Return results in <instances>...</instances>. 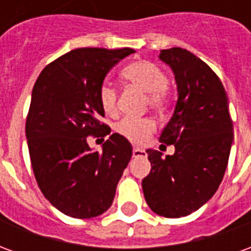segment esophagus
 Listing matches in <instances>:
<instances>
[{
	"label": "esophagus",
	"mask_w": 251,
	"mask_h": 251,
	"mask_svg": "<svg viewBox=\"0 0 251 251\" xmlns=\"http://www.w3.org/2000/svg\"><path fill=\"white\" fill-rule=\"evenodd\" d=\"M145 156H147V152L141 148H134L133 149V157H145Z\"/></svg>",
	"instance_id": "34e87169"
}]
</instances>
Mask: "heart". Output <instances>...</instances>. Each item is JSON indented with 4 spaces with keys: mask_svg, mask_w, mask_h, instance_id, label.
Listing matches in <instances>:
<instances>
[{
    "mask_svg": "<svg viewBox=\"0 0 251 251\" xmlns=\"http://www.w3.org/2000/svg\"><path fill=\"white\" fill-rule=\"evenodd\" d=\"M122 77L133 87L147 93V104L154 110L164 109L169 102L168 76L163 68L149 60H138L126 66ZM99 103L107 115L118 113V93L113 86L103 83L99 87ZM154 130V124L149 118H125L117 125L121 136L137 144L145 142Z\"/></svg>",
    "mask_w": 251,
    "mask_h": 251,
    "instance_id": "1",
    "label": "heart"
}]
</instances>
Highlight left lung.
I'll list each match as a JSON object with an SVG mask.
<instances>
[{
    "mask_svg": "<svg viewBox=\"0 0 251 251\" xmlns=\"http://www.w3.org/2000/svg\"><path fill=\"white\" fill-rule=\"evenodd\" d=\"M160 59L171 66L177 83L174 115L160 136L161 145H175V153L161 157V152L148 149L152 169L142 191L153 212L180 218L199 210L222 183L232 120L226 90L210 66L179 47L163 50Z\"/></svg>",
    "mask_w": 251,
    "mask_h": 251,
    "instance_id": "left-lung-1",
    "label": "left lung"
}]
</instances>
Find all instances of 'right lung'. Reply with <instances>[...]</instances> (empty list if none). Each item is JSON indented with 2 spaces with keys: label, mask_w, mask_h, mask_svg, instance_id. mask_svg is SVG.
<instances>
[{
  "label": "right lung",
  "mask_w": 251,
  "mask_h": 251,
  "mask_svg": "<svg viewBox=\"0 0 251 251\" xmlns=\"http://www.w3.org/2000/svg\"><path fill=\"white\" fill-rule=\"evenodd\" d=\"M131 48H77L51 62L32 90L25 133L39 188L57 210L90 219L110 208L131 158V144L114 133L102 152L88 137L109 136L98 93L106 74Z\"/></svg>",
  "instance_id": "obj_1"
}]
</instances>
